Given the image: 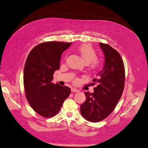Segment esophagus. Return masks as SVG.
I'll list each match as a JSON object with an SVG mask.
<instances>
[{
  "instance_id": "obj_1",
  "label": "esophagus",
  "mask_w": 148,
  "mask_h": 148,
  "mask_svg": "<svg viewBox=\"0 0 148 148\" xmlns=\"http://www.w3.org/2000/svg\"><path fill=\"white\" fill-rule=\"evenodd\" d=\"M71 91L72 92H78L79 90H78V89H76V88H72L71 89Z\"/></svg>"
}]
</instances>
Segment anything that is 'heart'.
I'll use <instances>...</instances> for the list:
<instances>
[{
  "label": "heart",
  "instance_id": "1",
  "mask_svg": "<svg viewBox=\"0 0 148 148\" xmlns=\"http://www.w3.org/2000/svg\"><path fill=\"white\" fill-rule=\"evenodd\" d=\"M77 52L85 64H91V67L93 70L99 69L101 62L96 60V52L91 45L88 44H82L78 47Z\"/></svg>",
  "mask_w": 148,
  "mask_h": 148
}]
</instances>
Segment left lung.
<instances>
[{"instance_id":"8db88e82","label":"left lung","mask_w":148,"mask_h":148,"mask_svg":"<svg viewBox=\"0 0 148 148\" xmlns=\"http://www.w3.org/2000/svg\"><path fill=\"white\" fill-rule=\"evenodd\" d=\"M104 56L102 69L93 79L97 84L94 92H85L86 99L80 106V112L86 120L97 122L112 113L117 104L124 89L125 68L119 53L108 44L99 43Z\"/></svg>"}]
</instances>
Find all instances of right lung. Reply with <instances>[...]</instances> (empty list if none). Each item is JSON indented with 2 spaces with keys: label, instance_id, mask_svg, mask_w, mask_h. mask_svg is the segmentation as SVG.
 <instances>
[{
  "label": "right lung",
  "instance_id": "1",
  "mask_svg": "<svg viewBox=\"0 0 148 148\" xmlns=\"http://www.w3.org/2000/svg\"><path fill=\"white\" fill-rule=\"evenodd\" d=\"M71 44L56 41L39 44L26 59L23 73L26 97L33 109L44 117L59 112L70 94V88L52 81L55 71L59 70L62 53Z\"/></svg>",
  "mask_w": 148,
  "mask_h": 148
}]
</instances>
